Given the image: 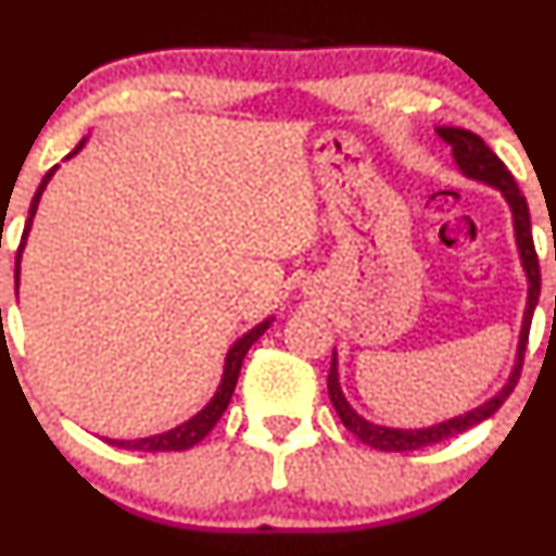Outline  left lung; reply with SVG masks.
<instances>
[{
    "instance_id": "obj_1",
    "label": "left lung",
    "mask_w": 556,
    "mask_h": 556,
    "mask_svg": "<svg viewBox=\"0 0 556 556\" xmlns=\"http://www.w3.org/2000/svg\"><path fill=\"white\" fill-rule=\"evenodd\" d=\"M439 137L444 139L446 144H452V155L457 161L459 172L468 174V177L481 179V182L492 185V188L501 190L506 195L508 206H511L514 215V231H517V247H519V257L521 266H525L527 274V309H525V319H521V336H519V350H517V366H514L511 377H508L506 387L497 392L495 397H490L481 406L470 408L468 414H459V417L446 419V422L433 425V428H419V430H397V428H384V425H374L368 419H363L355 408L346 403L344 392L339 387V371H336V355L330 361V374H328V395L330 403H333L336 414L344 422V428L350 433H355L363 444L374 446V450L382 452H414L422 450V446L439 444V441L452 439V435L465 433L473 425L484 422L490 419L497 408L506 403V397L511 395L514 387L519 382L521 374V363H525V350H527V336H530V323H532V312H535L538 295H541V266H538V252L535 244H532V228H530V210H527V201L521 195L519 185L514 182V174L506 169L501 159L492 153L490 148L484 144V139L473 131H465V128H452V126H441Z\"/></svg>"
}]
</instances>
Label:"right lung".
I'll use <instances>...</instances> for the list:
<instances>
[{"label":"right lung","instance_id":"obj_1","mask_svg":"<svg viewBox=\"0 0 556 556\" xmlns=\"http://www.w3.org/2000/svg\"><path fill=\"white\" fill-rule=\"evenodd\" d=\"M86 144V139H83L80 144H77L75 150H72L70 155H75L77 150ZM59 169V166H53L48 174L42 177V182H39L35 199H31V206H29V220H26V228H24V237H21V247H18V255H15V290H18V266H21V250H24V242L26 237H29V228H31V217H35L37 212V204H39V195H42L45 185H48V179L53 177V172ZM271 325V317L266 319V323L255 325V328L250 330V333H244L242 339L237 341V344L228 350V357H226V371H223V382L217 387L215 397H212L210 403H206L204 408H201L195 417H190L188 422L177 425L174 430H166V433H159V435H150V439H137V441H110L112 446H117V450H139V452H182V450H190V446H195L199 441H204V435L210 433L212 428L217 425V419L223 417V412L228 408V403H231V395H233V387H237V379H239V371H242V361L247 355V350H250L252 344H255L257 339L263 336V330Z\"/></svg>","mask_w":556,"mask_h":556}]
</instances>
